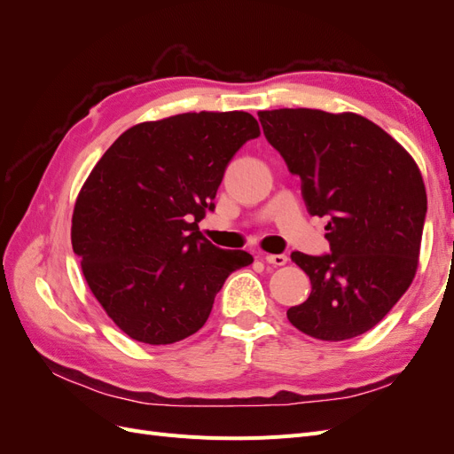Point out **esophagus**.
Listing matches in <instances>:
<instances>
[{"label":"esophagus","instance_id":"esophagus-1","mask_svg":"<svg viewBox=\"0 0 454 454\" xmlns=\"http://www.w3.org/2000/svg\"><path fill=\"white\" fill-rule=\"evenodd\" d=\"M263 259L267 261V263L274 265V267H282L287 263V255L286 254H267L263 255Z\"/></svg>","mask_w":454,"mask_h":454}]
</instances>
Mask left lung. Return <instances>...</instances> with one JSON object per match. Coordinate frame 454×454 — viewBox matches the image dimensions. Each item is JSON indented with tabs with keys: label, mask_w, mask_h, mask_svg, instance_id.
Returning <instances> with one entry per match:
<instances>
[{
	"label": "left lung",
	"mask_w": 454,
	"mask_h": 454,
	"mask_svg": "<svg viewBox=\"0 0 454 454\" xmlns=\"http://www.w3.org/2000/svg\"><path fill=\"white\" fill-rule=\"evenodd\" d=\"M257 115L267 142L301 177L309 214L327 217L329 254H292L312 290L287 320L314 339L358 337L415 278L426 219L422 176L407 151L362 115L307 107Z\"/></svg>",
	"instance_id": "left-lung-1"
}]
</instances>
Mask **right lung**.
<instances>
[{"label":"right lung","mask_w":454,"mask_h":454,"mask_svg":"<svg viewBox=\"0 0 454 454\" xmlns=\"http://www.w3.org/2000/svg\"><path fill=\"white\" fill-rule=\"evenodd\" d=\"M259 136L246 112L182 114L122 132L75 202L72 246L98 303L145 345L197 333L242 250L206 240L199 222L237 151Z\"/></svg>","instance_id":"1"}]
</instances>
